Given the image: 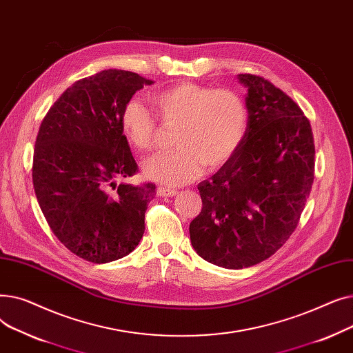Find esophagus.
Instances as JSON below:
<instances>
[{
  "instance_id": "34e87169",
  "label": "esophagus",
  "mask_w": 353,
  "mask_h": 353,
  "mask_svg": "<svg viewBox=\"0 0 353 353\" xmlns=\"http://www.w3.org/2000/svg\"><path fill=\"white\" fill-rule=\"evenodd\" d=\"M179 192L174 189H169V188H157V194L159 196H165V197H173L176 196Z\"/></svg>"
}]
</instances>
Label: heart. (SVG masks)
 <instances>
[{
  "instance_id": "b5f03b06",
  "label": "heart",
  "mask_w": 353,
  "mask_h": 353,
  "mask_svg": "<svg viewBox=\"0 0 353 353\" xmlns=\"http://www.w3.org/2000/svg\"><path fill=\"white\" fill-rule=\"evenodd\" d=\"M153 103L161 123L176 127V148L144 161L143 173L150 180L180 186L199 177L203 165L216 170L236 154L248 134V105L233 90L180 83L157 91ZM120 128L134 150L154 147L157 123L140 100L125 103Z\"/></svg>"
}]
</instances>
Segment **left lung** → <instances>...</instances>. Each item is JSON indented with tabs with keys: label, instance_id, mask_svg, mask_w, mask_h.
Returning <instances> with one entry per match:
<instances>
[{
	"label": "left lung",
	"instance_id": "8db88e82",
	"mask_svg": "<svg viewBox=\"0 0 353 353\" xmlns=\"http://www.w3.org/2000/svg\"><path fill=\"white\" fill-rule=\"evenodd\" d=\"M237 79L248 87V134L199 183L203 208L189 228L197 254L226 269L261 263L286 243L314 179L313 133L301 107L261 76Z\"/></svg>",
	"mask_w": 353,
	"mask_h": 353
}]
</instances>
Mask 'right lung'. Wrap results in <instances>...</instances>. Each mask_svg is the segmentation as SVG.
<instances>
[{"mask_svg": "<svg viewBox=\"0 0 353 353\" xmlns=\"http://www.w3.org/2000/svg\"><path fill=\"white\" fill-rule=\"evenodd\" d=\"M150 84L124 70L81 79L52 104L37 134V200L55 237L87 262L117 261L143 237L144 213L156 186L117 183L139 169L120 117L134 92Z\"/></svg>", "mask_w": 353, "mask_h": 353, "instance_id": "1", "label": "right lung"}]
</instances>
